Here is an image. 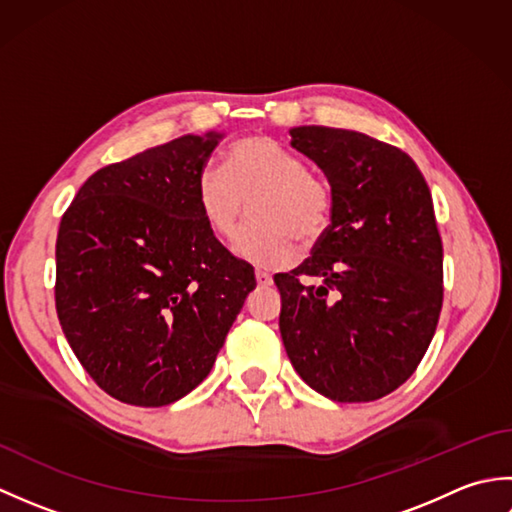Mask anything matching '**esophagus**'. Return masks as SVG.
<instances>
[{
    "label": "esophagus",
    "instance_id": "34e87169",
    "mask_svg": "<svg viewBox=\"0 0 512 512\" xmlns=\"http://www.w3.org/2000/svg\"><path fill=\"white\" fill-rule=\"evenodd\" d=\"M255 279H257V286H262V288L273 286V277H270L268 273H264V270H257Z\"/></svg>",
    "mask_w": 512,
    "mask_h": 512
}]
</instances>
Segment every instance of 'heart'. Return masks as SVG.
Wrapping results in <instances>:
<instances>
[{
	"mask_svg": "<svg viewBox=\"0 0 512 512\" xmlns=\"http://www.w3.org/2000/svg\"><path fill=\"white\" fill-rule=\"evenodd\" d=\"M257 195L250 213L257 222L242 228L233 250L259 268H279L297 255V239L314 246L332 222L328 182L277 140L250 134L237 138L222 154V173L200 171L195 204L206 228L231 239L244 215V202Z\"/></svg>",
	"mask_w": 512,
	"mask_h": 512,
	"instance_id": "b5f03b06",
	"label": "heart"
}]
</instances>
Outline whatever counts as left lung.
I'll use <instances>...</instances> for the list:
<instances>
[{"instance_id": "1", "label": "left lung", "mask_w": 512, "mask_h": 512, "mask_svg": "<svg viewBox=\"0 0 512 512\" xmlns=\"http://www.w3.org/2000/svg\"><path fill=\"white\" fill-rule=\"evenodd\" d=\"M292 147L332 189V222L312 255L275 275L292 367L336 402H369L416 372L442 310V239L431 191L405 151L321 125Z\"/></svg>"}]
</instances>
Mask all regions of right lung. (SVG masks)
Masks as SVG:
<instances>
[{"mask_svg":"<svg viewBox=\"0 0 512 512\" xmlns=\"http://www.w3.org/2000/svg\"><path fill=\"white\" fill-rule=\"evenodd\" d=\"M220 138L187 134L107 165L61 217V330L94 383L127 405H171L198 387L257 286L195 204Z\"/></svg>","mask_w":512,"mask_h":512,"instance_id":"1","label":"right lung"}]
</instances>
